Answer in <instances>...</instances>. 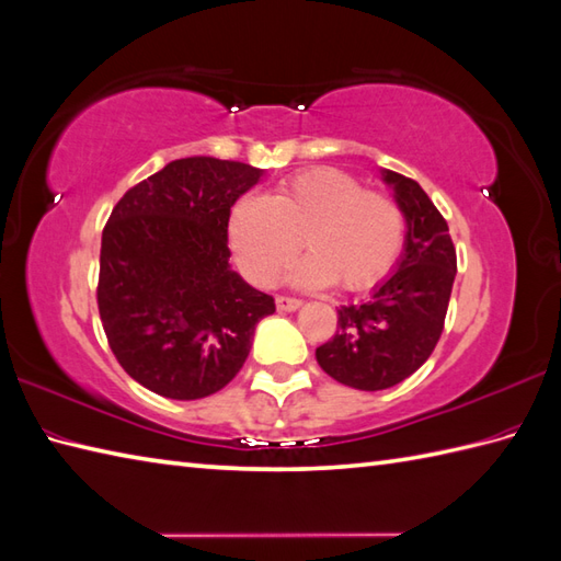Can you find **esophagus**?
<instances>
[{"label": "esophagus", "instance_id": "esophagus-1", "mask_svg": "<svg viewBox=\"0 0 561 561\" xmlns=\"http://www.w3.org/2000/svg\"><path fill=\"white\" fill-rule=\"evenodd\" d=\"M275 304H277V310H284V312H291L296 308H301V301H298V298H291V296H277Z\"/></svg>", "mask_w": 561, "mask_h": 561}]
</instances>
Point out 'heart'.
Returning <instances> with one entry per match:
<instances>
[{"mask_svg":"<svg viewBox=\"0 0 561 561\" xmlns=\"http://www.w3.org/2000/svg\"><path fill=\"white\" fill-rule=\"evenodd\" d=\"M229 245L243 275L275 284L304 245L310 255L294 270L301 286L336 282L346 291L382 282L403 249L407 219L397 201L366 191L342 169L294 174L265 198L245 195L231 207Z\"/></svg>","mask_w":561,"mask_h":561,"instance_id":"b5f03b06","label":"heart"}]
</instances>
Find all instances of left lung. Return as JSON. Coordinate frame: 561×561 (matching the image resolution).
<instances>
[{
    "mask_svg": "<svg viewBox=\"0 0 561 561\" xmlns=\"http://www.w3.org/2000/svg\"><path fill=\"white\" fill-rule=\"evenodd\" d=\"M382 179L407 219L403 253L366 304L336 310V334L316 348L324 373L363 392L399 385L430 358L445 330L457 277L449 227L419 181L389 169Z\"/></svg>",
    "mask_w": 561,
    "mask_h": 561,
    "instance_id": "1",
    "label": "left lung"
}]
</instances>
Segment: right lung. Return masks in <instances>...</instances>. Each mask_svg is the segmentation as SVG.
Masks as SVG:
<instances>
[{"label":"right lung","instance_id":"add662e5","mask_svg":"<svg viewBox=\"0 0 561 561\" xmlns=\"http://www.w3.org/2000/svg\"><path fill=\"white\" fill-rule=\"evenodd\" d=\"M263 169L184 158L128 188L102 231L98 308L112 354L150 392L191 401L243 368L275 298L229 267L231 205Z\"/></svg>","mask_w":561,"mask_h":561}]
</instances>
